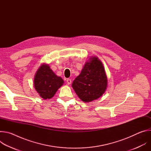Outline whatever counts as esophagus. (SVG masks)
I'll return each mask as SVG.
<instances>
[{
	"label": "esophagus",
	"mask_w": 151,
	"mask_h": 151,
	"mask_svg": "<svg viewBox=\"0 0 151 151\" xmlns=\"http://www.w3.org/2000/svg\"><path fill=\"white\" fill-rule=\"evenodd\" d=\"M66 82H67L68 84V85H69V84H70V83H72V80H71L70 79H67Z\"/></svg>",
	"instance_id": "1"
}]
</instances>
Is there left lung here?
Instances as JSON below:
<instances>
[{
	"label": "left lung",
	"instance_id": "1",
	"mask_svg": "<svg viewBox=\"0 0 151 151\" xmlns=\"http://www.w3.org/2000/svg\"><path fill=\"white\" fill-rule=\"evenodd\" d=\"M85 63L80 75L72 83V87L79 98L90 102L101 97L105 92L107 79L101 62L97 57L90 58Z\"/></svg>",
	"mask_w": 151,
	"mask_h": 151
}]
</instances>
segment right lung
Wrapping results in <instances>:
<instances>
[{
    "label": "right lung",
    "mask_w": 151,
    "mask_h": 151,
    "mask_svg": "<svg viewBox=\"0 0 151 151\" xmlns=\"http://www.w3.org/2000/svg\"><path fill=\"white\" fill-rule=\"evenodd\" d=\"M64 83L48 64H42L38 69L34 79L35 88L40 96L44 99L52 98Z\"/></svg>",
    "instance_id": "obj_1"
}]
</instances>
